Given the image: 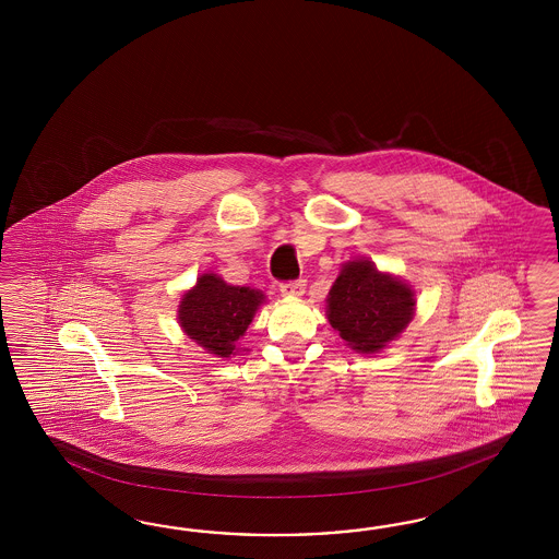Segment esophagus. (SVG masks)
Listing matches in <instances>:
<instances>
[{
  "mask_svg": "<svg viewBox=\"0 0 559 559\" xmlns=\"http://www.w3.org/2000/svg\"><path fill=\"white\" fill-rule=\"evenodd\" d=\"M281 293L285 297H301L305 293V281H290L281 285Z\"/></svg>",
  "mask_w": 559,
  "mask_h": 559,
  "instance_id": "obj_1",
  "label": "esophagus"
}]
</instances>
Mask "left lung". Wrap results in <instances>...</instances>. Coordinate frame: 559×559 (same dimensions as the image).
I'll use <instances>...</instances> for the list:
<instances>
[{
    "label": "left lung",
    "mask_w": 559,
    "mask_h": 559,
    "mask_svg": "<svg viewBox=\"0 0 559 559\" xmlns=\"http://www.w3.org/2000/svg\"><path fill=\"white\" fill-rule=\"evenodd\" d=\"M416 297L404 281L371 260L346 262L328 295V322L353 350L372 355L397 338L414 318Z\"/></svg>",
    "instance_id": "obj_1"
}]
</instances>
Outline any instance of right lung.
I'll return each mask as SVG.
<instances>
[{
  "instance_id": "right-lung-1",
  "label": "right lung",
  "mask_w": 559,
  "mask_h": 559,
  "mask_svg": "<svg viewBox=\"0 0 559 559\" xmlns=\"http://www.w3.org/2000/svg\"><path fill=\"white\" fill-rule=\"evenodd\" d=\"M262 301V290L234 287L217 274L206 272L185 293L178 305V322L188 338L211 355L227 358L239 350L236 342L246 334Z\"/></svg>"
}]
</instances>
